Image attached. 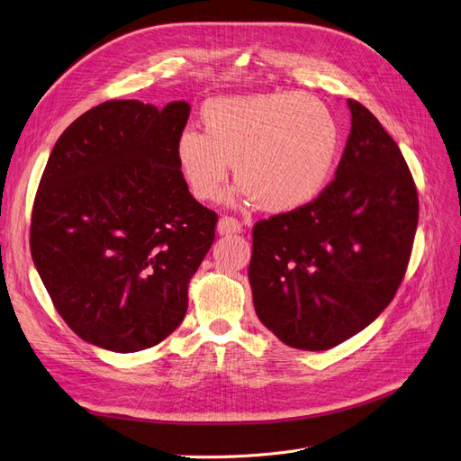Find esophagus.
<instances>
[{"instance_id":"1","label":"esophagus","mask_w":461,"mask_h":461,"mask_svg":"<svg viewBox=\"0 0 461 461\" xmlns=\"http://www.w3.org/2000/svg\"><path fill=\"white\" fill-rule=\"evenodd\" d=\"M240 230H242L240 221L234 219V217L222 215V217L219 219V222H217V232H219V234L229 236V234H236V232H240Z\"/></svg>"}]
</instances>
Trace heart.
Returning a JSON list of instances; mask_svg holds the SVG:
<instances>
[{
  "instance_id": "b5f03b06",
  "label": "heart",
  "mask_w": 461,
  "mask_h": 461,
  "mask_svg": "<svg viewBox=\"0 0 461 461\" xmlns=\"http://www.w3.org/2000/svg\"><path fill=\"white\" fill-rule=\"evenodd\" d=\"M202 129H186L176 140L178 169L194 198L219 200L236 163L242 198L267 213L317 200L340 148L332 111L300 92L213 97L202 109Z\"/></svg>"
}]
</instances>
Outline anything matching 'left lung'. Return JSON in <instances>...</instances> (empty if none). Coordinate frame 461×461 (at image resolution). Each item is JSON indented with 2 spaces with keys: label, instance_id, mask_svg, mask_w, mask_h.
Here are the masks:
<instances>
[{
  "label": "left lung",
  "instance_id": "obj_1",
  "mask_svg": "<svg viewBox=\"0 0 461 461\" xmlns=\"http://www.w3.org/2000/svg\"><path fill=\"white\" fill-rule=\"evenodd\" d=\"M348 107L350 136L323 194L252 232L256 313L298 350H329L379 317L406 275L420 219L398 144L367 107Z\"/></svg>",
  "mask_w": 461,
  "mask_h": 461
}]
</instances>
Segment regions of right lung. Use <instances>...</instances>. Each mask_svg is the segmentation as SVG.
Masks as SVG:
<instances>
[{"instance_id":"obj_1","label":"right lung","mask_w":461,"mask_h":461,"mask_svg":"<svg viewBox=\"0 0 461 461\" xmlns=\"http://www.w3.org/2000/svg\"><path fill=\"white\" fill-rule=\"evenodd\" d=\"M186 102L92 107L55 142L32 205L31 254L55 310L82 340L146 350L183 323L188 283L217 213L176 163Z\"/></svg>"}]
</instances>
